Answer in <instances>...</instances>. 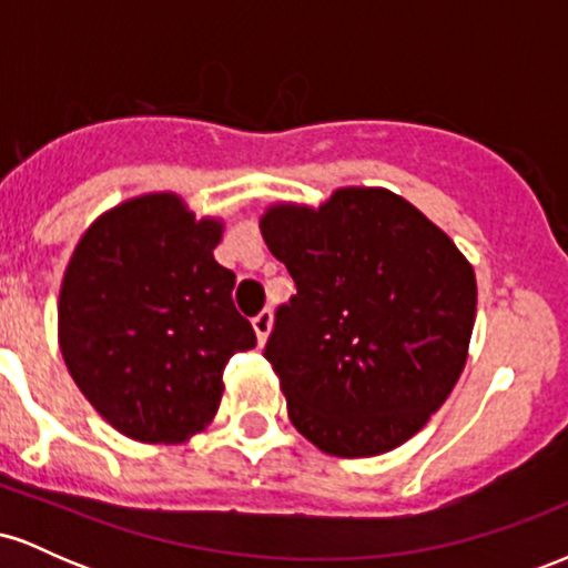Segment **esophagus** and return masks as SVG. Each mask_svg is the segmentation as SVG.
<instances>
[{
    "mask_svg": "<svg viewBox=\"0 0 568 568\" xmlns=\"http://www.w3.org/2000/svg\"><path fill=\"white\" fill-rule=\"evenodd\" d=\"M272 325H275V315L270 310H264L262 315L253 317V331H256L258 344H266V338L272 334Z\"/></svg>",
    "mask_w": 568,
    "mask_h": 568,
    "instance_id": "1",
    "label": "esophagus"
}]
</instances>
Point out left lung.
<instances>
[{"instance_id":"left-lung-1","label":"left lung","mask_w":568,"mask_h":568,"mask_svg":"<svg viewBox=\"0 0 568 568\" xmlns=\"http://www.w3.org/2000/svg\"><path fill=\"white\" fill-rule=\"evenodd\" d=\"M258 226L296 283L264 349L293 427L347 459L403 446L465 371L473 264L382 186H342L317 207L277 202Z\"/></svg>"}]
</instances>
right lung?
<instances>
[{"mask_svg": "<svg viewBox=\"0 0 568 568\" xmlns=\"http://www.w3.org/2000/svg\"><path fill=\"white\" fill-rule=\"evenodd\" d=\"M224 221L194 219L175 192L101 213L71 253L58 344L80 393L116 433L181 443L211 425L224 366L256 347L234 310V272L213 258Z\"/></svg>", "mask_w": 568, "mask_h": 568, "instance_id": "right-lung-1", "label": "right lung"}]
</instances>
